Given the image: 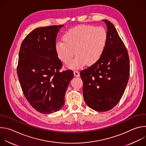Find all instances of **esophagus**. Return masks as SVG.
Returning a JSON list of instances; mask_svg holds the SVG:
<instances>
[{
	"label": "esophagus",
	"instance_id": "esophagus-1",
	"mask_svg": "<svg viewBox=\"0 0 146 146\" xmlns=\"http://www.w3.org/2000/svg\"><path fill=\"white\" fill-rule=\"evenodd\" d=\"M73 73H74V75L75 77H79L80 76V73L77 70H74Z\"/></svg>",
	"mask_w": 146,
	"mask_h": 146
}]
</instances>
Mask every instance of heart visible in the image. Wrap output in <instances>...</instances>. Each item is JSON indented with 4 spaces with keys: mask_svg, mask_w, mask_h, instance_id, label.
I'll use <instances>...</instances> for the list:
<instances>
[{
    "mask_svg": "<svg viewBox=\"0 0 146 146\" xmlns=\"http://www.w3.org/2000/svg\"><path fill=\"white\" fill-rule=\"evenodd\" d=\"M108 40V32L103 27L80 25L67 31L64 40L55 44L58 58L65 64H69L75 54L76 56L69 64L72 69H79L92 65L102 56Z\"/></svg>",
    "mask_w": 146,
    "mask_h": 146,
    "instance_id": "b5f03b06",
    "label": "heart"
}]
</instances>
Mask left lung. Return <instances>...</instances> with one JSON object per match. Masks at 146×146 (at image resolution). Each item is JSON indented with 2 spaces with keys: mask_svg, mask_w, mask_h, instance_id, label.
I'll list each match as a JSON object with an SVG mask.
<instances>
[{
  "mask_svg": "<svg viewBox=\"0 0 146 146\" xmlns=\"http://www.w3.org/2000/svg\"><path fill=\"white\" fill-rule=\"evenodd\" d=\"M108 28L106 45L100 58L80 72L83 96L87 105L96 111H107L121 99L129 78L127 49L114 26L104 19Z\"/></svg>",
  "mask_w": 146,
  "mask_h": 146,
  "instance_id": "8db88e82",
  "label": "left lung"
}]
</instances>
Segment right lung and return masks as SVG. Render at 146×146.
<instances>
[{
    "instance_id": "add662e5",
    "label": "right lung",
    "mask_w": 146,
    "mask_h": 146,
    "mask_svg": "<svg viewBox=\"0 0 146 146\" xmlns=\"http://www.w3.org/2000/svg\"><path fill=\"white\" fill-rule=\"evenodd\" d=\"M63 25L36 28L21 45L17 75L23 94L31 106L43 114L59 110L73 72H60L62 63L56 51V38Z\"/></svg>"
}]
</instances>
